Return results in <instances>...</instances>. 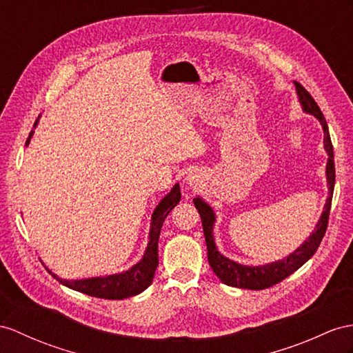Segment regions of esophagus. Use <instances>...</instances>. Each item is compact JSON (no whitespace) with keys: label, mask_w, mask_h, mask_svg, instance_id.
I'll list each match as a JSON object with an SVG mask.
<instances>
[{"label":"esophagus","mask_w":353,"mask_h":353,"mask_svg":"<svg viewBox=\"0 0 353 353\" xmlns=\"http://www.w3.org/2000/svg\"><path fill=\"white\" fill-rule=\"evenodd\" d=\"M185 179H187V183H188V184H190V185H194V184L197 183V179H196L194 176H192V175H190V176H187Z\"/></svg>","instance_id":"1"}]
</instances>
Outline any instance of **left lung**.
<instances>
[{
  "mask_svg": "<svg viewBox=\"0 0 353 353\" xmlns=\"http://www.w3.org/2000/svg\"><path fill=\"white\" fill-rule=\"evenodd\" d=\"M295 83V90L298 94L299 105L303 108L305 114H310L317 121L321 123L323 128V148L328 154V161H326V183H328V197H326L323 211L321 214V219L317 220V225L314 230L310 234L305 241L301 244L296 250L283 257L280 261H274L265 265H243L235 261L229 259V257L223 256L219 250L216 241H214V223H216V212L206 203L202 197H194L193 202L196 210L201 214L202 226H203V235L206 241V250H208V262L211 265L212 271L216 272V276L225 283L228 286L232 288H239V289H250V290H261L271 288L277 285L281 280L289 277L290 274H294L298 268H301L310 257L316 253L317 247H319L322 238L325 235L326 226H328V217H330V210H331V201H332V193H334V183H335V168H334V151H332V143L330 137L328 124H326V119L321 112L317 103L313 100V97L308 94V91L299 85Z\"/></svg>",
  "mask_w": 353,
  "mask_h": 353,
  "instance_id": "left-lung-1",
  "label": "left lung"
}]
</instances>
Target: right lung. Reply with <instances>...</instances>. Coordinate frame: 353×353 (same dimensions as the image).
I'll return each mask as SVG.
<instances>
[{
	"instance_id": "add662e5",
	"label": "right lung",
	"mask_w": 353,
	"mask_h": 353,
	"mask_svg": "<svg viewBox=\"0 0 353 353\" xmlns=\"http://www.w3.org/2000/svg\"><path fill=\"white\" fill-rule=\"evenodd\" d=\"M37 124L39 119L36 124H34V127ZM32 133L34 130L30 133L27 145L31 141ZM179 201H181V192H179V184L176 183L170 188V192L159 202L156 208H154V212L151 216L148 245L145 248L142 259L136 265H133L130 270L118 274H110V276L91 277L82 280H65L58 277L57 274H54L48 268V266L46 270L49 271V274H52V277L57 279L61 285L73 290L82 292V294H87L90 296L103 299H124L139 295L141 292H143L152 283L154 274H156V270L159 266V236L163 221H165L168 214L175 208Z\"/></svg>"
}]
</instances>
